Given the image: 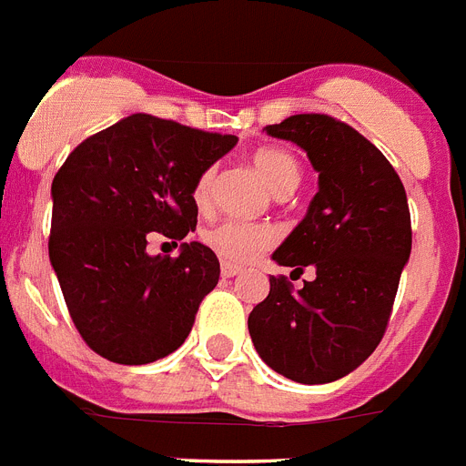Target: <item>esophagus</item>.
Here are the masks:
<instances>
[{"mask_svg":"<svg viewBox=\"0 0 466 466\" xmlns=\"http://www.w3.org/2000/svg\"><path fill=\"white\" fill-rule=\"evenodd\" d=\"M240 271L242 268L236 264H228V261H224V264H221V276L224 278H233V276H238Z\"/></svg>","mask_w":466,"mask_h":466,"instance_id":"esophagus-1","label":"esophagus"}]
</instances>
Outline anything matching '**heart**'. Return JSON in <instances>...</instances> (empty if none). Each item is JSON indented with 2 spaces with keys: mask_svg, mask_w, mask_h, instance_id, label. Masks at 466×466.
Returning <instances> with one entry per match:
<instances>
[{
  "mask_svg": "<svg viewBox=\"0 0 466 466\" xmlns=\"http://www.w3.org/2000/svg\"><path fill=\"white\" fill-rule=\"evenodd\" d=\"M249 165L254 167V172L259 174L273 195L285 198L299 186V165L294 160L288 150L280 148H259L249 155ZM212 184L214 172L207 169L198 177L193 186V200L198 207L209 205L212 198ZM205 242L214 252L226 261H236V264H245V261L254 259L257 254L264 252L266 248H271L273 230L268 226L261 224H248V221H221V224L212 226L205 230Z\"/></svg>",
  "mask_w": 466,
  "mask_h": 466,
  "instance_id": "1",
  "label": "heart"
}]
</instances>
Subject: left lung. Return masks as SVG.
<instances>
[{"label":"left lung","mask_w":466,"mask_h":466,"mask_svg":"<svg viewBox=\"0 0 466 466\" xmlns=\"http://www.w3.org/2000/svg\"><path fill=\"white\" fill-rule=\"evenodd\" d=\"M266 134L297 143L318 172L306 217L273 261L316 278L271 292L249 313L252 344L278 375L299 384L341 380L384 337L400 273L410 259L408 198L389 160L353 127L328 115H292Z\"/></svg>","instance_id":"obj_1"}]
</instances>
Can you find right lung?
<instances>
[{"label": "right lung", "instance_id": "1", "mask_svg": "<svg viewBox=\"0 0 466 466\" xmlns=\"http://www.w3.org/2000/svg\"><path fill=\"white\" fill-rule=\"evenodd\" d=\"M236 137L137 113L82 141L51 184L49 259L82 339L119 365L177 351L218 282V259L181 242L148 254V233L184 240L198 224L193 186Z\"/></svg>", "mask_w": 466, "mask_h": 466}]
</instances>
